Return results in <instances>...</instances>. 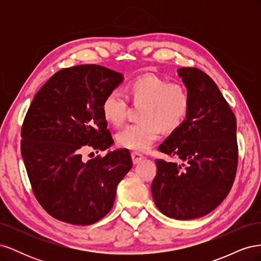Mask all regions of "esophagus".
<instances>
[{
  "label": "esophagus",
  "mask_w": 261,
  "mask_h": 261,
  "mask_svg": "<svg viewBox=\"0 0 261 261\" xmlns=\"http://www.w3.org/2000/svg\"><path fill=\"white\" fill-rule=\"evenodd\" d=\"M144 155L139 153V152H132V159H133V163L134 164H138L140 161L144 160Z\"/></svg>",
  "instance_id": "obj_1"
}]
</instances>
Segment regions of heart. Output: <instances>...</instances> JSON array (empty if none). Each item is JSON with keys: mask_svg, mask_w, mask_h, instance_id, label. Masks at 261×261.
Masks as SVG:
<instances>
[{"mask_svg": "<svg viewBox=\"0 0 261 261\" xmlns=\"http://www.w3.org/2000/svg\"><path fill=\"white\" fill-rule=\"evenodd\" d=\"M134 103H144L140 112L143 122L134 123L116 134L117 144L123 148L146 151L160 137L162 129L174 132L184 123L191 108V98L184 86L170 84L156 75H144L127 87ZM102 114L114 126L124 123L127 100L117 90L109 92L102 101Z\"/></svg>", "mask_w": 261, "mask_h": 261, "instance_id": "b5f03b06", "label": "heart"}]
</instances>
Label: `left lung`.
<instances>
[{
  "label": "left lung",
  "instance_id": "1",
  "mask_svg": "<svg viewBox=\"0 0 261 261\" xmlns=\"http://www.w3.org/2000/svg\"><path fill=\"white\" fill-rule=\"evenodd\" d=\"M191 98L184 123L159 146L180 163L156 160L151 193L156 208L176 220L208 215L230 193L238 169L236 118L211 78L195 67L177 69Z\"/></svg>",
  "mask_w": 261,
  "mask_h": 261
}]
</instances>
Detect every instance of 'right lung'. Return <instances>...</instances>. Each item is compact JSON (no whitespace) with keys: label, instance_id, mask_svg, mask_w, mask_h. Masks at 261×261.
Returning a JSON list of instances; mask_svg holds the SVG:
<instances>
[{"label":"right lung","instance_id":"obj_1","mask_svg":"<svg viewBox=\"0 0 261 261\" xmlns=\"http://www.w3.org/2000/svg\"><path fill=\"white\" fill-rule=\"evenodd\" d=\"M124 81L100 65L61 69L39 90L21 127V155L37 200L53 218L89 225L112 209L116 187L132 169L118 149L85 161L87 149L113 145L102 101Z\"/></svg>","mask_w":261,"mask_h":261}]
</instances>
